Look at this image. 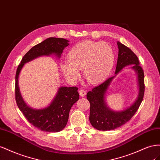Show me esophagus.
<instances>
[{"label":"esophagus","mask_w":160,"mask_h":160,"mask_svg":"<svg viewBox=\"0 0 160 160\" xmlns=\"http://www.w3.org/2000/svg\"><path fill=\"white\" fill-rule=\"evenodd\" d=\"M79 94H80V97H85L86 94V91L84 90V89H80L79 90Z\"/></svg>","instance_id":"34e87169"}]
</instances>
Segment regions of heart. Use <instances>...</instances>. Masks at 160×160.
Masks as SVG:
<instances>
[{
    "label": "heart",
    "instance_id": "b5f03b06",
    "mask_svg": "<svg viewBox=\"0 0 160 160\" xmlns=\"http://www.w3.org/2000/svg\"><path fill=\"white\" fill-rule=\"evenodd\" d=\"M68 63L60 68L68 80L74 81L82 70L84 79L91 84L102 82L110 74L115 62V54L110 45L93 41L77 43L67 54Z\"/></svg>",
    "mask_w": 160,
    "mask_h": 160
}]
</instances>
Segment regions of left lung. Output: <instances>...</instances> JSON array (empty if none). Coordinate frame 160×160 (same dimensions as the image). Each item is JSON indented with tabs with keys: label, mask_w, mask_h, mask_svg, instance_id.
<instances>
[{
	"label": "left lung",
	"mask_w": 160,
	"mask_h": 160,
	"mask_svg": "<svg viewBox=\"0 0 160 160\" xmlns=\"http://www.w3.org/2000/svg\"><path fill=\"white\" fill-rule=\"evenodd\" d=\"M117 45L118 54L115 74L124 67L133 65L131 68L138 74L139 94L134 103L129 108L122 111H113L106 104L105 94L115 76L109 78L103 83L88 92L86 97L90 104L89 120L95 129L100 131L113 130L128 122L138 110L144 96V73L142 68L139 66L138 56L131 49L119 42H117Z\"/></svg>",
	"instance_id": "obj_1"
}]
</instances>
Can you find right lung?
Listing matches in <instances>:
<instances>
[{
    "instance_id": "obj_1",
    "label": "right lung",
    "mask_w": 160,
    "mask_h": 160,
    "mask_svg": "<svg viewBox=\"0 0 160 160\" xmlns=\"http://www.w3.org/2000/svg\"><path fill=\"white\" fill-rule=\"evenodd\" d=\"M69 41L63 38H49L35 45L22 58L15 76V100L23 115L34 127L43 131L59 132L66 126L72 107L79 99L76 86L59 88L56 97L46 108L34 109L27 105L19 87V76L25 63L43 56L54 54L60 58Z\"/></svg>"
}]
</instances>
